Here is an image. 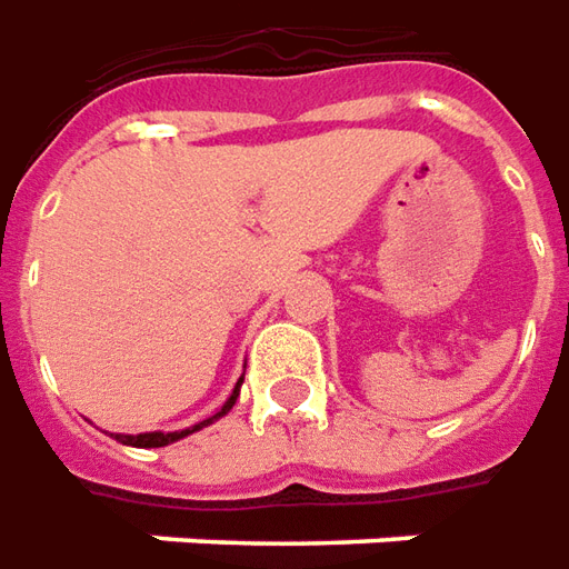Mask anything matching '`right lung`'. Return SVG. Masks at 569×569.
<instances>
[{
	"instance_id": "right-lung-1",
	"label": "right lung",
	"mask_w": 569,
	"mask_h": 569,
	"mask_svg": "<svg viewBox=\"0 0 569 569\" xmlns=\"http://www.w3.org/2000/svg\"><path fill=\"white\" fill-rule=\"evenodd\" d=\"M239 386H241V380L236 382V392L229 395V401L223 407H220V413H213L211 420H204V422H199V426H192V429H183V432H147V435H116V438H119V441H122V445H131V447H164V445H171V441H177V438H187V435H192V432H199L201 426H208V422H213V420H220V417H223V413H229V410H232V405H236V398H239Z\"/></svg>"
}]
</instances>
